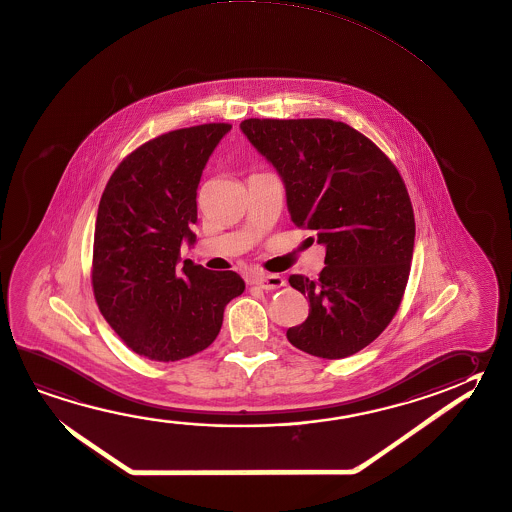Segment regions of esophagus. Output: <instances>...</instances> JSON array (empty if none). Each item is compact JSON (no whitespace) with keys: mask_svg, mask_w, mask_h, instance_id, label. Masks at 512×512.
<instances>
[{"mask_svg":"<svg viewBox=\"0 0 512 512\" xmlns=\"http://www.w3.org/2000/svg\"><path fill=\"white\" fill-rule=\"evenodd\" d=\"M253 284L264 291H275L278 287L286 286V280L280 275H257L253 277Z\"/></svg>","mask_w":512,"mask_h":512,"instance_id":"esophagus-1","label":"esophagus"}]
</instances>
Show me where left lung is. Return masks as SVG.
<instances>
[{
	"mask_svg": "<svg viewBox=\"0 0 512 512\" xmlns=\"http://www.w3.org/2000/svg\"><path fill=\"white\" fill-rule=\"evenodd\" d=\"M241 131L277 169L293 223L325 246L320 277H289L311 309L287 340L318 358L356 354L392 322L410 275L415 219L401 174L329 118H248Z\"/></svg>",
	"mask_w": 512,
	"mask_h": 512,
	"instance_id": "left-lung-1",
	"label": "left lung"
}]
</instances>
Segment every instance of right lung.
<instances>
[{
  "mask_svg": "<svg viewBox=\"0 0 512 512\" xmlns=\"http://www.w3.org/2000/svg\"><path fill=\"white\" fill-rule=\"evenodd\" d=\"M230 124L171 131L138 147L111 174L93 243V293L100 313L136 354L178 361L207 349L225 307L244 291L235 271L183 260L194 246L198 185Z\"/></svg>",
  "mask_w": 512,
  "mask_h": 512,
  "instance_id": "right-lung-1",
  "label": "right lung"
}]
</instances>
